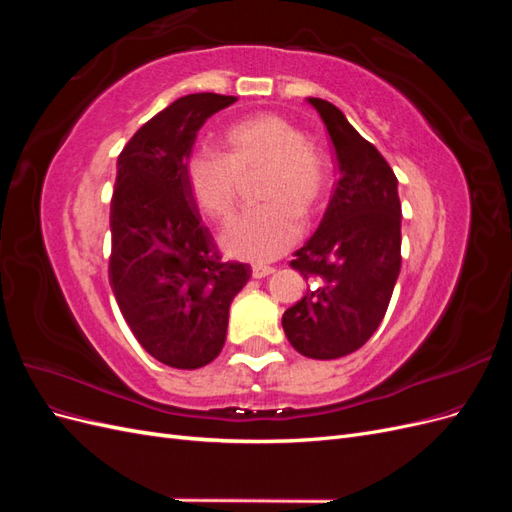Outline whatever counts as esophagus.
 I'll return each mask as SVG.
<instances>
[{
  "instance_id": "esophagus-1",
  "label": "esophagus",
  "mask_w": 512,
  "mask_h": 512,
  "mask_svg": "<svg viewBox=\"0 0 512 512\" xmlns=\"http://www.w3.org/2000/svg\"><path fill=\"white\" fill-rule=\"evenodd\" d=\"M273 271H275L273 267H262V265H256V267H252V277H254V280H262V277L271 275Z\"/></svg>"
}]
</instances>
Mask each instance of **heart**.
Returning <instances> with one entry per match:
<instances>
[{"mask_svg": "<svg viewBox=\"0 0 512 512\" xmlns=\"http://www.w3.org/2000/svg\"><path fill=\"white\" fill-rule=\"evenodd\" d=\"M220 156L196 153L185 164L194 205L215 222H228L237 207L239 179L260 173V207L243 213L220 237L222 250L241 260L269 262L301 235V220L322 211L329 194V162L305 143V134L273 113L243 117L220 134Z\"/></svg>", "mask_w": 512, "mask_h": 512, "instance_id": "1", "label": "heart"}]
</instances>
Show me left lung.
<instances>
[{
  "label": "left lung",
  "mask_w": 512,
  "mask_h": 512,
  "mask_svg": "<svg viewBox=\"0 0 512 512\" xmlns=\"http://www.w3.org/2000/svg\"><path fill=\"white\" fill-rule=\"evenodd\" d=\"M327 126L339 181L322 222L290 267L312 280L282 327L292 348L331 361L359 350L389 307L401 269L397 177L380 151L327 100L307 98Z\"/></svg>",
  "instance_id": "obj_1"
}]
</instances>
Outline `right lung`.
<instances>
[{"label":"right lung","instance_id":"obj_1","mask_svg":"<svg viewBox=\"0 0 512 512\" xmlns=\"http://www.w3.org/2000/svg\"><path fill=\"white\" fill-rule=\"evenodd\" d=\"M235 96L192 94L149 119L117 160L108 277L130 331L175 369L209 365L250 267L222 262L185 185L196 132Z\"/></svg>","mask_w":512,"mask_h":512}]
</instances>
